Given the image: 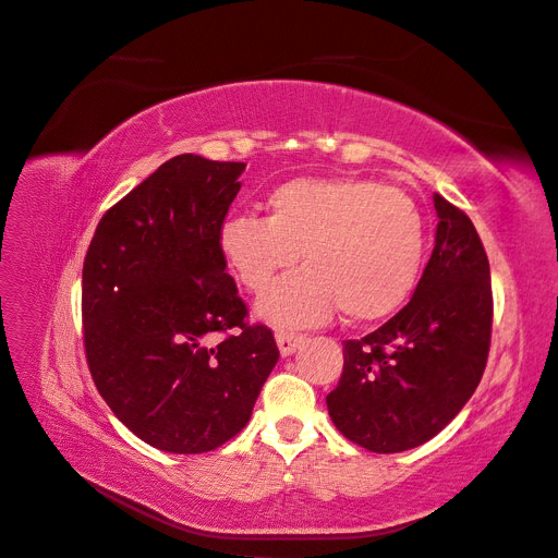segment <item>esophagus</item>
<instances>
[{"label": "esophagus", "instance_id": "obj_1", "mask_svg": "<svg viewBox=\"0 0 558 558\" xmlns=\"http://www.w3.org/2000/svg\"><path fill=\"white\" fill-rule=\"evenodd\" d=\"M277 347L281 351V356H291V353L302 344V335L295 332H286V330H277Z\"/></svg>", "mask_w": 558, "mask_h": 558}]
</instances>
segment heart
<instances>
[{
    "label": "heart",
    "instance_id": "heart-1",
    "mask_svg": "<svg viewBox=\"0 0 558 558\" xmlns=\"http://www.w3.org/2000/svg\"><path fill=\"white\" fill-rule=\"evenodd\" d=\"M267 218L240 214L218 242L234 275L263 293L298 260L300 272L260 298L258 316L283 328H310L337 310L349 324H375L402 307L426 251L416 202L369 179H291L267 195Z\"/></svg>",
    "mask_w": 558,
    "mask_h": 558
}]
</instances>
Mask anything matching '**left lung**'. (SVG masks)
Listing matches in <instances>:
<instances>
[{"mask_svg": "<svg viewBox=\"0 0 558 558\" xmlns=\"http://www.w3.org/2000/svg\"><path fill=\"white\" fill-rule=\"evenodd\" d=\"M435 246L412 300L363 340L344 342L328 414L347 440L377 453L428 442L463 410L492 344V272L470 218L433 195Z\"/></svg>", "mask_w": 558, "mask_h": 558, "instance_id": "left-lung-1", "label": "left lung"}]
</instances>
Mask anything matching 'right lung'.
<instances>
[{"instance_id":"obj_1","label":"right lung","mask_w":558,"mask_h":558,"mask_svg":"<svg viewBox=\"0 0 558 558\" xmlns=\"http://www.w3.org/2000/svg\"><path fill=\"white\" fill-rule=\"evenodd\" d=\"M246 162L183 154L102 216L83 263V344L111 412L146 445L205 453L251 418L279 361L248 326L221 234ZM235 332L206 344L209 331Z\"/></svg>"}]
</instances>
